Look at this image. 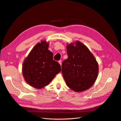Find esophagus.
I'll return each instance as SVG.
<instances>
[{"label":"esophagus","instance_id":"esophagus-1","mask_svg":"<svg viewBox=\"0 0 121 121\" xmlns=\"http://www.w3.org/2000/svg\"><path fill=\"white\" fill-rule=\"evenodd\" d=\"M59 63L60 64V66H61V60H60L59 61Z\"/></svg>","mask_w":121,"mask_h":121}]
</instances>
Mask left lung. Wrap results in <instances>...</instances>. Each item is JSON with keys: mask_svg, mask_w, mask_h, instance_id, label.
<instances>
[{"mask_svg": "<svg viewBox=\"0 0 121 121\" xmlns=\"http://www.w3.org/2000/svg\"><path fill=\"white\" fill-rule=\"evenodd\" d=\"M68 58L62 64L61 71L67 86L76 92L87 90L97 78L99 66L92 52L77 41L67 44Z\"/></svg>", "mask_w": 121, "mask_h": 121, "instance_id": "8db88e82", "label": "left lung"}]
</instances>
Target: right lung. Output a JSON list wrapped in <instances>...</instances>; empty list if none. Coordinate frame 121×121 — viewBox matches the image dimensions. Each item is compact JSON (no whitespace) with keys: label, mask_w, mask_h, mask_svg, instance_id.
I'll return each mask as SVG.
<instances>
[{"label":"right lung","mask_w":121,"mask_h":121,"mask_svg":"<svg viewBox=\"0 0 121 121\" xmlns=\"http://www.w3.org/2000/svg\"><path fill=\"white\" fill-rule=\"evenodd\" d=\"M49 44L41 41L34 46L22 65V74L25 81L36 89L49 85L61 71L60 65L53 60V54L48 50Z\"/></svg>","instance_id":"right-lung-1"}]
</instances>
